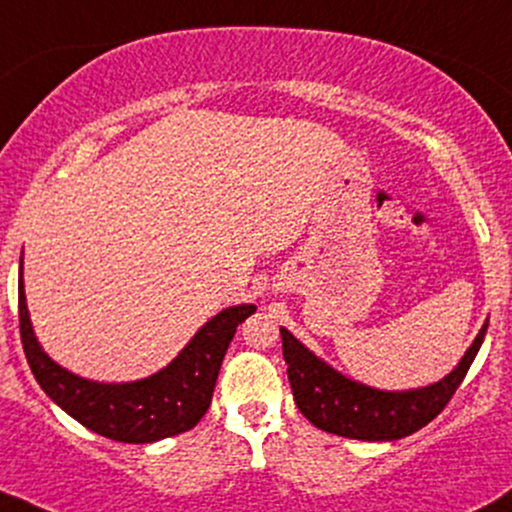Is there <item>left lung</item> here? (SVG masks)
<instances>
[{
    "label": "left lung",
    "mask_w": 512,
    "mask_h": 512,
    "mask_svg": "<svg viewBox=\"0 0 512 512\" xmlns=\"http://www.w3.org/2000/svg\"><path fill=\"white\" fill-rule=\"evenodd\" d=\"M489 323L460 358L458 368L437 384L413 391H380L346 380L280 327L289 384L296 406L318 430L361 441H394L432 422L468 375Z\"/></svg>",
    "instance_id": "1"
}]
</instances>
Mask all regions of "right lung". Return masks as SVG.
<instances>
[{"mask_svg":"<svg viewBox=\"0 0 512 512\" xmlns=\"http://www.w3.org/2000/svg\"><path fill=\"white\" fill-rule=\"evenodd\" d=\"M23 263V258H21ZM23 270V268H21ZM256 311L254 304L220 311L194 334L178 358L156 375L128 384H99L82 380L56 365L37 344L30 327L18 277V323L25 358L44 394L87 430L123 444H149L192 430L211 406L213 389L225 351L237 325Z\"/></svg>","mask_w":512,"mask_h":512,"instance_id":"add662e5","label":"right lung"}]
</instances>
